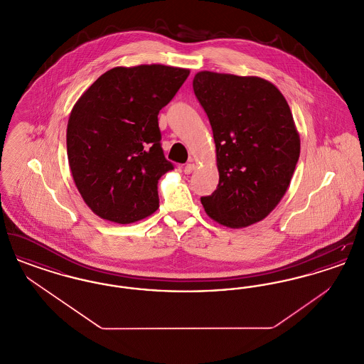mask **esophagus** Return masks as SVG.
Segmentation results:
<instances>
[{
	"label": "esophagus",
	"instance_id": "esophagus-1",
	"mask_svg": "<svg viewBox=\"0 0 364 364\" xmlns=\"http://www.w3.org/2000/svg\"><path fill=\"white\" fill-rule=\"evenodd\" d=\"M193 169H195V164L190 162V164H187V165H186V168H184V173H192V172H193Z\"/></svg>",
	"mask_w": 364,
	"mask_h": 364
}]
</instances>
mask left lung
I'll use <instances>...</instances> for the list:
<instances>
[{"label":"left lung","instance_id":"1","mask_svg":"<svg viewBox=\"0 0 364 364\" xmlns=\"http://www.w3.org/2000/svg\"><path fill=\"white\" fill-rule=\"evenodd\" d=\"M193 91L213 129L220 183L200 198L208 217L239 229L264 220L284 198L300 156L291 107L272 82L200 70Z\"/></svg>","mask_w":364,"mask_h":364}]
</instances>
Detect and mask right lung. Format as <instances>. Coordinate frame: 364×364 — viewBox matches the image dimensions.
<instances>
[{
  "label": "right lung",
  "instance_id": "right-lung-1",
  "mask_svg": "<svg viewBox=\"0 0 364 364\" xmlns=\"http://www.w3.org/2000/svg\"><path fill=\"white\" fill-rule=\"evenodd\" d=\"M188 75L162 64L116 67L73 105L67 127L70 173L100 218L134 224L159 208L156 184L173 165L159 144L158 113Z\"/></svg>",
  "mask_w": 364,
  "mask_h": 364
}]
</instances>
